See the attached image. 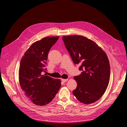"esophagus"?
Returning <instances> with one entry per match:
<instances>
[{
    "instance_id": "esophagus-1",
    "label": "esophagus",
    "mask_w": 127,
    "mask_h": 127,
    "mask_svg": "<svg viewBox=\"0 0 127 127\" xmlns=\"http://www.w3.org/2000/svg\"><path fill=\"white\" fill-rule=\"evenodd\" d=\"M68 81V79H62V81L63 82H65L66 81Z\"/></svg>"
}]
</instances>
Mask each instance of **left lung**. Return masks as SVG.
<instances>
[{
    "instance_id": "left-lung-1",
    "label": "left lung",
    "mask_w": 127,
    "mask_h": 127,
    "mask_svg": "<svg viewBox=\"0 0 127 127\" xmlns=\"http://www.w3.org/2000/svg\"><path fill=\"white\" fill-rule=\"evenodd\" d=\"M62 39L75 64H81V74L74 77L77 86L73 94L84 104L94 103L104 94L109 83L108 58L95 42L85 36H63Z\"/></svg>"
}]
</instances>
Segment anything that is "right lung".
I'll return each mask as SVG.
<instances>
[{
	"label": "right lung",
	"instance_id": "right-lung-1",
	"mask_svg": "<svg viewBox=\"0 0 127 127\" xmlns=\"http://www.w3.org/2000/svg\"><path fill=\"white\" fill-rule=\"evenodd\" d=\"M59 37H46L33 43L20 63L19 84L26 96L37 105L44 106L50 102L61 88L60 79L42 74L46 69L45 67L49 51Z\"/></svg>",
	"mask_w": 127,
	"mask_h": 127
}]
</instances>
